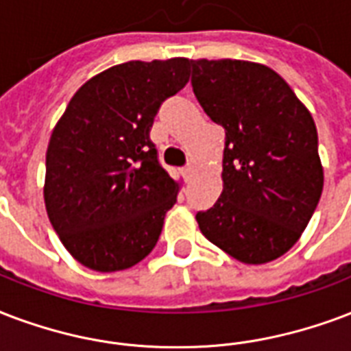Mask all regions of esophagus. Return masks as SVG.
Instances as JSON below:
<instances>
[{"mask_svg": "<svg viewBox=\"0 0 351 351\" xmlns=\"http://www.w3.org/2000/svg\"><path fill=\"white\" fill-rule=\"evenodd\" d=\"M184 175H186V178H191V176L195 175V165L187 164L186 167H184Z\"/></svg>", "mask_w": 351, "mask_h": 351, "instance_id": "esophagus-1", "label": "esophagus"}]
</instances>
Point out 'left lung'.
Segmentation results:
<instances>
[{"mask_svg":"<svg viewBox=\"0 0 351 351\" xmlns=\"http://www.w3.org/2000/svg\"><path fill=\"white\" fill-rule=\"evenodd\" d=\"M189 66L200 106L226 132L223 193L197 213L200 232L241 263H269L300 239L322 195L311 112L265 64L199 58Z\"/></svg>","mask_w":351,"mask_h":351,"instance_id":"8db88e82","label":"left lung"}]
</instances>
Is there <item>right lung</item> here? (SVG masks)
Returning <instances> with one entry per match:
<instances>
[{"mask_svg": "<svg viewBox=\"0 0 351 351\" xmlns=\"http://www.w3.org/2000/svg\"><path fill=\"white\" fill-rule=\"evenodd\" d=\"M189 80V58L130 60L75 92L45 152L44 202L53 228L80 265L130 269L162 234L180 182L149 138L165 99Z\"/></svg>", "mask_w": 351, "mask_h": 351, "instance_id": "right-lung-1", "label": "right lung"}]
</instances>
